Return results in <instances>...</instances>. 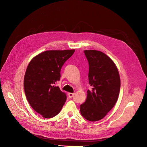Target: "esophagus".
<instances>
[{"instance_id": "obj_1", "label": "esophagus", "mask_w": 147, "mask_h": 147, "mask_svg": "<svg viewBox=\"0 0 147 147\" xmlns=\"http://www.w3.org/2000/svg\"><path fill=\"white\" fill-rule=\"evenodd\" d=\"M68 97H69L70 98H71V97H72L73 96V95H74V93H68Z\"/></svg>"}]
</instances>
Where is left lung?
I'll list each match as a JSON object with an SVG mask.
<instances>
[{"mask_svg": "<svg viewBox=\"0 0 147 147\" xmlns=\"http://www.w3.org/2000/svg\"><path fill=\"white\" fill-rule=\"evenodd\" d=\"M89 62V82L86 102L80 105V113L87 120L103 119L116 104L120 92L121 80L115 63L103 53L84 50Z\"/></svg>", "mask_w": 147, "mask_h": 147, "instance_id": "8db88e82", "label": "left lung"}]
</instances>
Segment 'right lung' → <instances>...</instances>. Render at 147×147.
I'll return each mask as SVG.
<instances>
[{
    "label": "right lung",
    "instance_id": "add662e5",
    "mask_svg": "<svg viewBox=\"0 0 147 147\" xmlns=\"http://www.w3.org/2000/svg\"><path fill=\"white\" fill-rule=\"evenodd\" d=\"M75 50H48L34 57L29 62L24 76L26 99L38 113L51 118L59 113L67 97L58 86L60 71Z\"/></svg>",
    "mask_w": 147,
    "mask_h": 147
}]
</instances>
